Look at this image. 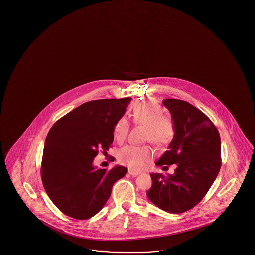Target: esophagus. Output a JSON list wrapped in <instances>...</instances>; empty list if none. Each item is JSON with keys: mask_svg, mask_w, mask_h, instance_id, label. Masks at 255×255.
<instances>
[{"mask_svg": "<svg viewBox=\"0 0 255 255\" xmlns=\"http://www.w3.org/2000/svg\"><path fill=\"white\" fill-rule=\"evenodd\" d=\"M128 173L130 174V175H132V176H136V175H138L139 174V172H137V171H133L132 169L128 170Z\"/></svg>", "mask_w": 255, "mask_h": 255, "instance_id": "esophagus-1", "label": "esophagus"}]
</instances>
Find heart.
<instances>
[{
	"mask_svg": "<svg viewBox=\"0 0 255 255\" xmlns=\"http://www.w3.org/2000/svg\"><path fill=\"white\" fill-rule=\"evenodd\" d=\"M135 124L146 126L145 140L156 145L166 146L171 143L176 134V124L172 118L163 115L162 108L155 102L142 101L133 105L131 109ZM129 133V122L120 118L115 122L113 135L118 142L126 139ZM154 157V151L149 146L129 145L119 154L122 164L134 170L143 168Z\"/></svg>",
	"mask_w": 255,
	"mask_h": 255,
	"instance_id": "1",
	"label": "heart"
}]
</instances>
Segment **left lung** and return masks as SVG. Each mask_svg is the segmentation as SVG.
Wrapping results in <instances>:
<instances>
[{
  "label": "left lung",
  "mask_w": 255,
  "mask_h": 255,
  "mask_svg": "<svg viewBox=\"0 0 255 255\" xmlns=\"http://www.w3.org/2000/svg\"><path fill=\"white\" fill-rule=\"evenodd\" d=\"M176 124V134L158 166L176 163L173 175L152 173L149 200L170 213H182L206 196L221 168L218 130L201 110L180 99L162 100ZM166 167V166H165Z\"/></svg>",
  "instance_id": "left-lung-1"
}]
</instances>
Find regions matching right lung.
I'll return each mask as SVG.
<instances>
[{
	"mask_svg": "<svg viewBox=\"0 0 255 255\" xmlns=\"http://www.w3.org/2000/svg\"><path fill=\"white\" fill-rule=\"evenodd\" d=\"M131 97L91 100L55 122L47 135L41 178L47 194L64 214L86 220L108 201L113 184L127 173L123 166L96 169L93 160L107 154L113 128Z\"/></svg>",
	"mask_w": 255,
	"mask_h": 255,
	"instance_id": "add662e5",
	"label": "right lung"
}]
</instances>
